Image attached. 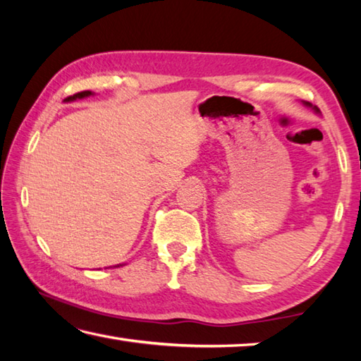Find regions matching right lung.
<instances>
[{"label": "right lung", "instance_id": "1", "mask_svg": "<svg viewBox=\"0 0 361 361\" xmlns=\"http://www.w3.org/2000/svg\"><path fill=\"white\" fill-rule=\"evenodd\" d=\"M89 95H92V92H90V90H82V92H78L75 95L68 97V99H65V102H73V100H78V99H85V97H89ZM114 267H119V266H114Z\"/></svg>", "mask_w": 361, "mask_h": 361}]
</instances>
